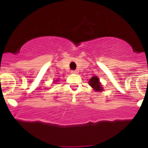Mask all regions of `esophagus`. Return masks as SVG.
Masks as SVG:
<instances>
[{
  "label": "esophagus",
  "mask_w": 148,
  "mask_h": 148,
  "mask_svg": "<svg viewBox=\"0 0 148 148\" xmlns=\"http://www.w3.org/2000/svg\"><path fill=\"white\" fill-rule=\"evenodd\" d=\"M71 73H73V74H77V73H78V72L77 71V70H72Z\"/></svg>",
  "instance_id": "obj_1"
}]
</instances>
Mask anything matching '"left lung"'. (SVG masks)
I'll return each instance as SVG.
<instances>
[{
  "label": "left lung",
  "mask_w": 148,
  "mask_h": 148,
  "mask_svg": "<svg viewBox=\"0 0 148 148\" xmlns=\"http://www.w3.org/2000/svg\"><path fill=\"white\" fill-rule=\"evenodd\" d=\"M89 84L96 92H101L103 90V86L101 85V82L99 81V78L97 76H93L92 78H91L89 79Z\"/></svg>",
  "instance_id": "8db88e82"
}]
</instances>
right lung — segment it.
<instances>
[{"label": "right lung", "mask_w": 148, "mask_h": 148, "mask_svg": "<svg viewBox=\"0 0 148 148\" xmlns=\"http://www.w3.org/2000/svg\"><path fill=\"white\" fill-rule=\"evenodd\" d=\"M56 81H57V80H56ZM54 82H56V81H54Z\"/></svg>", "instance_id": "obj_1"}]
</instances>
